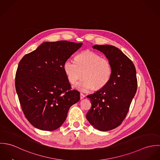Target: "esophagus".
Masks as SVG:
<instances>
[{"mask_svg":"<svg viewBox=\"0 0 160 160\" xmlns=\"http://www.w3.org/2000/svg\"><path fill=\"white\" fill-rule=\"evenodd\" d=\"M85 97V95L83 94V93H80V98L81 99H82V98H84Z\"/></svg>","mask_w":160,"mask_h":160,"instance_id":"1","label":"esophagus"}]
</instances>
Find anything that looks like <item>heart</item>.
<instances>
[{"instance_id": "heart-1", "label": "heart", "mask_w": 160, "mask_h": 160, "mask_svg": "<svg viewBox=\"0 0 160 160\" xmlns=\"http://www.w3.org/2000/svg\"><path fill=\"white\" fill-rule=\"evenodd\" d=\"M63 69L71 84H75L83 76L84 79L75 86L81 92L102 89L110 81L113 72L110 61L91 51H85L78 55L76 62L67 60Z\"/></svg>"}]
</instances>
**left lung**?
<instances>
[{
  "label": "left lung",
  "instance_id": "obj_1",
  "mask_svg": "<svg viewBox=\"0 0 160 160\" xmlns=\"http://www.w3.org/2000/svg\"><path fill=\"white\" fill-rule=\"evenodd\" d=\"M110 61L113 72L108 83L102 89L87 96L91 108L86 118L92 126L101 131L119 126L128 113L137 91L136 70L132 62L118 48L110 45H95Z\"/></svg>",
  "mask_w": 160,
  "mask_h": 160
}]
</instances>
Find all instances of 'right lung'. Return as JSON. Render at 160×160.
<instances>
[{
  "label": "right lung",
  "mask_w": 160,
  "mask_h": 160,
  "mask_svg": "<svg viewBox=\"0 0 160 160\" xmlns=\"http://www.w3.org/2000/svg\"><path fill=\"white\" fill-rule=\"evenodd\" d=\"M82 43L46 42L25 55L15 76V88L23 113L35 128L54 131L65 122L69 108L80 100L70 91L65 62Z\"/></svg>",
  "instance_id": "obj_1"
}]
</instances>
